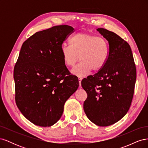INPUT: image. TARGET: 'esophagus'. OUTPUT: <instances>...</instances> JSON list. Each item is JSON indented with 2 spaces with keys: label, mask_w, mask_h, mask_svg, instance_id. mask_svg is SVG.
<instances>
[{
  "label": "esophagus",
  "mask_w": 148,
  "mask_h": 148,
  "mask_svg": "<svg viewBox=\"0 0 148 148\" xmlns=\"http://www.w3.org/2000/svg\"><path fill=\"white\" fill-rule=\"evenodd\" d=\"M82 77H78V80H79V86H81V82L82 80Z\"/></svg>",
  "instance_id": "1"
}]
</instances>
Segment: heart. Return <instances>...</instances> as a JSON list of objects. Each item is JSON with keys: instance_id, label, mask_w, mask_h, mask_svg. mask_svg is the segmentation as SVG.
<instances>
[{"instance_id": "obj_1", "label": "heart", "mask_w": 148, "mask_h": 148, "mask_svg": "<svg viewBox=\"0 0 148 148\" xmlns=\"http://www.w3.org/2000/svg\"><path fill=\"white\" fill-rule=\"evenodd\" d=\"M70 46L63 44L60 52L65 65L73 66L79 60L81 62L71 70L72 74L83 77L91 72L97 71L106 65L109 56V44L106 39L84 33H78L69 40ZM80 58H79V57Z\"/></svg>"}]
</instances>
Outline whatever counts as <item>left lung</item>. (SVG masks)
Segmentation results:
<instances>
[{
    "label": "left lung",
    "mask_w": 148,
    "mask_h": 148,
    "mask_svg": "<svg viewBox=\"0 0 148 148\" xmlns=\"http://www.w3.org/2000/svg\"><path fill=\"white\" fill-rule=\"evenodd\" d=\"M97 31L109 42V56L97 73L82 81L88 95L83 109L100 127L117 122L127 114L133 99L136 71L130 46L119 36L104 28Z\"/></svg>",
    "instance_id": "obj_1"
}]
</instances>
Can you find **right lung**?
<instances>
[{
  "label": "right lung",
  "instance_id": "1",
  "mask_svg": "<svg viewBox=\"0 0 148 148\" xmlns=\"http://www.w3.org/2000/svg\"><path fill=\"white\" fill-rule=\"evenodd\" d=\"M74 29L59 25L36 33L21 46L13 72L16 104L24 117L51 127L63 114L66 100L77 90V77L69 75L60 47Z\"/></svg>",
  "mask_w": 148,
  "mask_h": 148
}]
</instances>
